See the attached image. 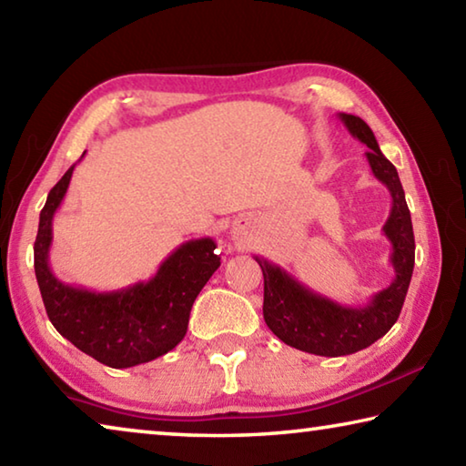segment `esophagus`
<instances>
[{"instance_id":"esophagus-1","label":"esophagus","mask_w":466,"mask_h":466,"mask_svg":"<svg viewBox=\"0 0 466 466\" xmlns=\"http://www.w3.org/2000/svg\"><path fill=\"white\" fill-rule=\"evenodd\" d=\"M232 236H234V240H240V242L247 240L248 238V224L244 222V219H242V222L236 224L232 228Z\"/></svg>"}]
</instances>
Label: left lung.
Masks as SVG:
<instances>
[{
    "label": "left lung",
    "mask_w": 466,
    "mask_h": 466,
    "mask_svg": "<svg viewBox=\"0 0 466 466\" xmlns=\"http://www.w3.org/2000/svg\"><path fill=\"white\" fill-rule=\"evenodd\" d=\"M339 119L353 137L366 144L368 164L372 175L389 188L392 208L382 232L392 244L390 265L394 279L370 298L366 306H341L335 299L320 296L281 269L279 265L255 257L263 271V319L267 327L283 343L314 356H350L372 345L389 333L403 309L415 265V238L411 214L399 172L378 147L372 129L356 115L339 113Z\"/></svg>",
    "instance_id": "1"
}]
</instances>
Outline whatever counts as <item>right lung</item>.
Returning a JSON list of instances; mask_svg holds the SVG:
<instances>
[{
    "label": "right lung",
    "mask_w": 466,
    "mask_h": 466,
    "mask_svg": "<svg viewBox=\"0 0 466 466\" xmlns=\"http://www.w3.org/2000/svg\"><path fill=\"white\" fill-rule=\"evenodd\" d=\"M74 168L76 164L51 188L38 219L35 273L46 314L67 341L100 364L108 368L146 364L183 341L195 298L219 267L216 242L211 238L183 242L164 258L152 279L123 289L92 291L63 283L51 271L49 250L55 211L67 193Z\"/></svg>",
    "instance_id": "add662e5"
}]
</instances>
